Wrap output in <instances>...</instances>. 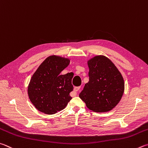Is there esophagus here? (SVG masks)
<instances>
[{
    "mask_svg": "<svg viewBox=\"0 0 148 148\" xmlns=\"http://www.w3.org/2000/svg\"><path fill=\"white\" fill-rule=\"evenodd\" d=\"M80 89H81V87L80 86H78V87H75L74 88V91L75 92H78L79 90H80Z\"/></svg>",
    "mask_w": 148,
    "mask_h": 148,
    "instance_id": "1",
    "label": "esophagus"
}]
</instances>
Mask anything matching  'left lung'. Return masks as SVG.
I'll return each instance as SVG.
<instances>
[{
    "label": "left lung",
    "instance_id": "1",
    "mask_svg": "<svg viewBox=\"0 0 148 148\" xmlns=\"http://www.w3.org/2000/svg\"><path fill=\"white\" fill-rule=\"evenodd\" d=\"M89 81L79 97L90 110L108 112L120 102L124 92L123 77L112 61L103 55L88 61Z\"/></svg>",
    "mask_w": 148,
    "mask_h": 148
}]
</instances>
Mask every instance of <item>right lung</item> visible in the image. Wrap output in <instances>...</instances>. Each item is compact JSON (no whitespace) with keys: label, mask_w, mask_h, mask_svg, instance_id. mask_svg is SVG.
<instances>
[{"label":"right lung","mask_w":148,"mask_h":148,"mask_svg":"<svg viewBox=\"0 0 148 148\" xmlns=\"http://www.w3.org/2000/svg\"><path fill=\"white\" fill-rule=\"evenodd\" d=\"M70 60L58 56L47 58L34 73L28 87L30 101L41 112L54 114L63 110L72 97L73 75L60 73L67 67Z\"/></svg>","instance_id":"right-lung-1"}]
</instances>
